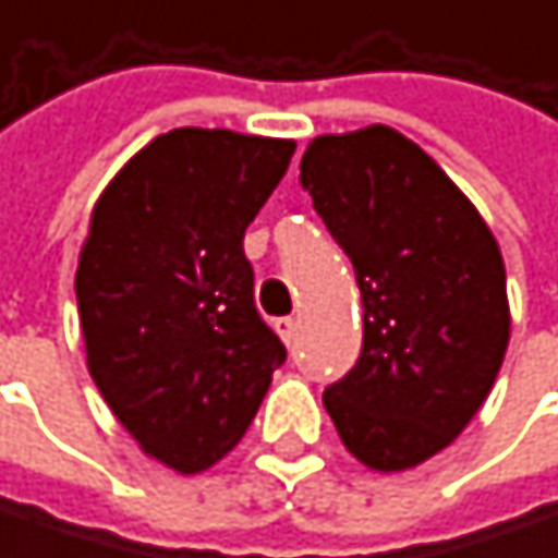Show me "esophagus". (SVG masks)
<instances>
[{
	"instance_id": "1",
	"label": "esophagus",
	"mask_w": 558,
	"mask_h": 558,
	"mask_svg": "<svg viewBox=\"0 0 558 558\" xmlns=\"http://www.w3.org/2000/svg\"><path fill=\"white\" fill-rule=\"evenodd\" d=\"M276 330H279V337H282L286 343H292L295 333H299V317H279V320H276Z\"/></svg>"
}]
</instances>
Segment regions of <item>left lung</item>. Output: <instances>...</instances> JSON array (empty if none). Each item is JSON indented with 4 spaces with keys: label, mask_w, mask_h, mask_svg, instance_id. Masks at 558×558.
I'll return each instance as SVG.
<instances>
[{
    "label": "left lung",
    "mask_w": 558,
    "mask_h": 558,
    "mask_svg": "<svg viewBox=\"0 0 558 558\" xmlns=\"http://www.w3.org/2000/svg\"><path fill=\"white\" fill-rule=\"evenodd\" d=\"M302 185L363 295V353L324 408L363 465L414 469L465 430L505 363L498 241L453 179L385 124L314 137Z\"/></svg>",
    "instance_id": "obj_1"
}]
</instances>
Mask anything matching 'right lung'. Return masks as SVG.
Here are the masks:
<instances>
[{
    "label": "right lung",
    "instance_id": "1",
    "mask_svg": "<svg viewBox=\"0 0 558 558\" xmlns=\"http://www.w3.org/2000/svg\"><path fill=\"white\" fill-rule=\"evenodd\" d=\"M295 141L175 128L105 185L76 266L89 376L141 450L182 475L231 453L282 340L253 305L244 231Z\"/></svg>",
    "mask_w": 558,
    "mask_h": 558
}]
</instances>
